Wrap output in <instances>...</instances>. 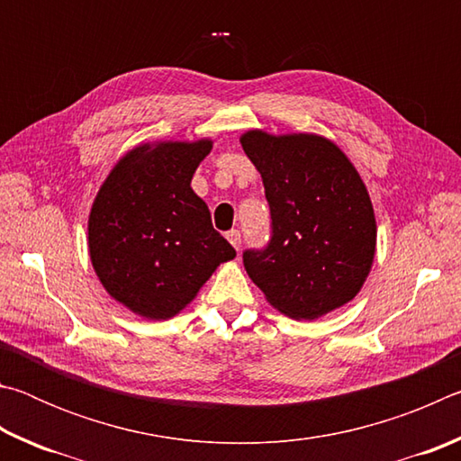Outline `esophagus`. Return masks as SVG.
Instances as JSON below:
<instances>
[{
	"label": "esophagus",
	"instance_id": "obj_1",
	"mask_svg": "<svg viewBox=\"0 0 461 461\" xmlns=\"http://www.w3.org/2000/svg\"><path fill=\"white\" fill-rule=\"evenodd\" d=\"M228 241H230V244H231L233 248L240 249V246H241V233H240L238 230L228 231Z\"/></svg>",
	"mask_w": 461,
	"mask_h": 461
}]
</instances>
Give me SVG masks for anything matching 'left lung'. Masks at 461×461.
<instances>
[{
    "label": "left lung",
    "instance_id": "8db88e82",
    "mask_svg": "<svg viewBox=\"0 0 461 461\" xmlns=\"http://www.w3.org/2000/svg\"><path fill=\"white\" fill-rule=\"evenodd\" d=\"M240 144L258 170L272 217L262 252H244L252 283L272 307L313 321L362 291L376 254V217L360 173L319 134L248 130Z\"/></svg>",
    "mask_w": 461,
    "mask_h": 461
}]
</instances>
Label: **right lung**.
<instances>
[{
    "mask_svg": "<svg viewBox=\"0 0 461 461\" xmlns=\"http://www.w3.org/2000/svg\"><path fill=\"white\" fill-rule=\"evenodd\" d=\"M213 140H154L131 148L93 199L87 246L107 294L131 313L167 321L236 258L191 181Z\"/></svg>",
    "mask_w": 461,
    "mask_h": 461,
    "instance_id": "obj_1",
    "label": "right lung"
}]
</instances>
